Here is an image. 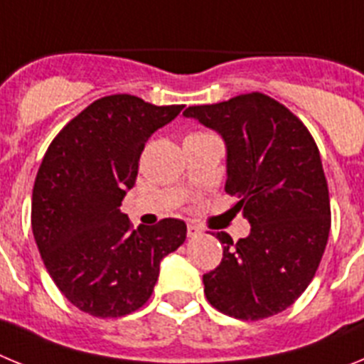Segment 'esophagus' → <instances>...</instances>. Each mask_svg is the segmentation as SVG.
I'll use <instances>...</instances> for the list:
<instances>
[{
	"label": "esophagus",
	"mask_w": 364,
	"mask_h": 364,
	"mask_svg": "<svg viewBox=\"0 0 364 364\" xmlns=\"http://www.w3.org/2000/svg\"><path fill=\"white\" fill-rule=\"evenodd\" d=\"M202 233V228L197 226V224H193V222H189L188 224V237H197V235Z\"/></svg>",
	"instance_id": "1"
}]
</instances>
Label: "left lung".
Listing matches in <instances>:
<instances>
[{
	"instance_id": "obj_1",
	"label": "left lung",
	"mask_w": 364,
	"mask_h": 364,
	"mask_svg": "<svg viewBox=\"0 0 364 364\" xmlns=\"http://www.w3.org/2000/svg\"><path fill=\"white\" fill-rule=\"evenodd\" d=\"M197 118L228 147L226 193L252 224L246 239L224 246L220 264L204 273L213 308L259 321L291 306L319 268L330 233V195L319 149L290 109L262 92L211 105H193Z\"/></svg>"
}]
</instances>
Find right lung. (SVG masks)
Wrapping results in <instances>:
<instances>
[{"instance_id":"add662e5","label":"right lung","mask_w":364,"mask_h":364,"mask_svg":"<svg viewBox=\"0 0 364 364\" xmlns=\"http://www.w3.org/2000/svg\"><path fill=\"white\" fill-rule=\"evenodd\" d=\"M182 109L104 96L54 136L38 169L31 211L38 250L58 290L92 317L142 308L160 260L184 244V220L162 218L134 230L120 211L146 142Z\"/></svg>"}]
</instances>
